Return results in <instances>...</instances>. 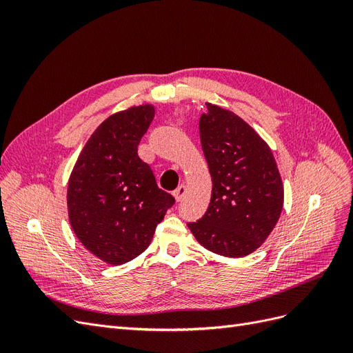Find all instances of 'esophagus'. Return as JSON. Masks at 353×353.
I'll use <instances>...</instances> for the list:
<instances>
[{
	"label": "esophagus",
	"instance_id": "1",
	"mask_svg": "<svg viewBox=\"0 0 353 353\" xmlns=\"http://www.w3.org/2000/svg\"><path fill=\"white\" fill-rule=\"evenodd\" d=\"M185 193H187V187L184 185V184H181L176 190H175V193H174V196H175V199H176V201H181L184 199V196H185Z\"/></svg>",
	"mask_w": 353,
	"mask_h": 353
}]
</instances>
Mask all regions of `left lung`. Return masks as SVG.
I'll list each match as a JSON object with an SVG mask.
<instances>
[{
    "label": "left lung",
    "mask_w": 353,
    "mask_h": 353,
    "mask_svg": "<svg viewBox=\"0 0 353 353\" xmlns=\"http://www.w3.org/2000/svg\"><path fill=\"white\" fill-rule=\"evenodd\" d=\"M206 105L199 131L212 197L203 218L188 228L205 249L243 258L259 249L279 222L283 181L271 148L249 123L219 105Z\"/></svg>",
    "instance_id": "8db88e82"
}]
</instances>
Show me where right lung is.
I'll list each match as a JSON object with an SVG mask.
<instances>
[{
	"instance_id": "add662e5",
	"label": "right lung",
	"mask_w": 353,
	"mask_h": 353,
	"mask_svg": "<svg viewBox=\"0 0 353 353\" xmlns=\"http://www.w3.org/2000/svg\"><path fill=\"white\" fill-rule=\"evenodd\" d=\"M153 117L152 104L109 116L82 148L69 178L72 230L85 249L110 265L141 254L175 203L138 156Z\"/></svg>"
}]
</instances>
